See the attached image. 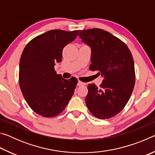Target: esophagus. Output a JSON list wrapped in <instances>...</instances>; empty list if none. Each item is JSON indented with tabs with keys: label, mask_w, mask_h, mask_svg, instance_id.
<instances>
[{
	"label": "esophagus",
	"mask_w": 155,
	"mask_h": 155,
	"mask_svg": "<svg viewBox=\"0 0 155 155\" xmlns=\"http://www.w3.org/2000/svg\"><path fill=\"white\" fill-rule=\"evenodd\" d=\"M85 85V83L81 82V81H78V83H77V85L78 86H82V85Z\"/></svg>",
	"instance_id": "obj_1"
}]
</instances>
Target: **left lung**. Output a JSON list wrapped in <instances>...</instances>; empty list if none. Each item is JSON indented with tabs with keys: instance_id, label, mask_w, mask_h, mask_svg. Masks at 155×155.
<instances>
[{
	"instance_id": "1",
	"label": "left lung",
	"mask_w": 155,
	"mask_h": 155,
	"mask_svg": "<svg viewBox=\"0 0 155 155\" xmlns=\"http://www.w3.org/2000/svg\"><path fill=\"white\" fill-rule=\"evenodd\" d=\"M80 38L91 48L90 69L103 78L100 87L87 85L85 103L94 116L108 119L122 111L135 82L134 61L127 46L101 28L79 31Z\"/></svg>"
}]
</instances>
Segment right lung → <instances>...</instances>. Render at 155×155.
Returning a JSON list of instances; mask_svg holds the SVG:
<instances>
[{
  "label": "right lung",
  "instance_id": "right-lung-1",
  "mask_svg": "<svg viewBox=\"0 0 155 155\" xmlns=\"http://www.w3.org/2000/svg\"><path fill=\"white\" fill-rule=\"evenodd\" d=\"M78 31L51 30L25 46L19 66V84L25 99L36 114L54 117L64 111L78 81L66 80L54 70L64 47L74 41Z\"/></svg>",
  "mask_w": 155,
  "mask_h": 155
}]
</instances>
